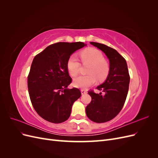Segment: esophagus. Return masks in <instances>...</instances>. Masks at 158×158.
Segmentation results:
<instances>
[{
  "instance_id": "obj_1",
  "label": "esophagus",
  "mask_w": 158,
  "mask_h": 158,
  "mask_svg": "<svg viewBox=\"0 0 158 158\" xmlns=\"http://www.w3.org/2000/svg\"><path fill=\"white\" fill-rule=\"evenodd\" d=\"M81 93H82V94H87V90L84 89H81Z\"/></svg>"
}]
</instances>
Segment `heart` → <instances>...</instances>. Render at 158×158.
<instances>
[{"label":"heart","mask_w":158,"mask_h":158,"mask_svg":"<svg viewBox=\"0 0 158 158\" xmlns=\"http://www.w3.org/2000/svg\"><path fill=\"white\" fill-rule=\"evenodd\" d=\"M80 58L83 64H90L88 70L89 74L74 78L73 85L75 87L87 88L96 82L97 79L102 82L107 78L109 65L101 51L95 48H88L80 52ZM66 66L72 76H76L79 73L80 63L75 55H73L69 57Z\"/></svg>","instance_id":"1"}]
</instances>
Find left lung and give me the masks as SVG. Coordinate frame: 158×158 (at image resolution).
Wrapping results in <instances>:
<instances>
[{
	"label": "left lung",
	"mask_w": 158,
	"mask_h": 158,
	"mask_svg": "<svg viewBox=\"0 0 158 158\" xmlns=\"http://www.w3.org/2000/svg\"><path fill=\"white\" fill-rule=\"evenodd\" d=\"M106 55L109 60V73L105 82L96 88L102 93L88 91L92 101L85 107L87 117L95 123L111 121L121 111L128 92L130 76L126 60L111 47L95 42H90Z\"/></svg>",
	"instance_id": "obj_1"
}]
</instances>
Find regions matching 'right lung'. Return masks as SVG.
I'll return each instance as SVG.
<instances>
[{"label":"right lung","instance_id":"add662e5","mask_svg":"<svg viewBox=\"0 0 158 158\" xmlns=\"http://www.w3.org/2000/svg\"><path fill=\"white\" fill-rule=\"evenodd\" d=\"M85 45L82 42L56 43L33 59L27 76L28 92L33 108L45 120L64 122L81 96L79 89L67 88L72 78L66 64L70 55Z\"/></svg>","mask_w":158,"mask_h":158}]
</instances>
